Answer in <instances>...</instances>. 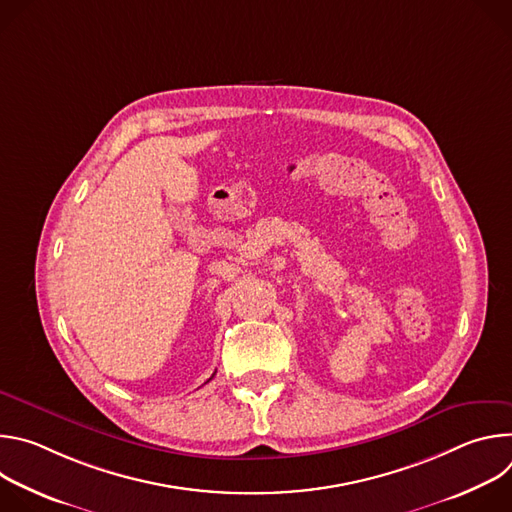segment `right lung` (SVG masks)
<instances>
[{
  "instance_id": "add662e5",
  "label": "right lung",
  "mask_w": 512,
  "mask_h": 512,
  "mask_svg": "<svg viewBox=\"0 0 512 512\" xmlns=\"http://www.w3.org/2000/svg\"><path fill=\"white\" fill-rule=\"evenodd\" d=\"M210 379H212V377H210Z\"/></svg>"
}]
</instances>
